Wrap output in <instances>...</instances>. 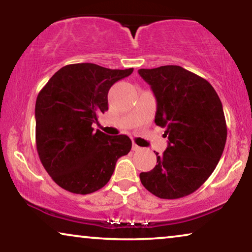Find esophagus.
Masks as SVG:
<instances>
[{
    "label": "esophagus",
    "instance_id": "34e87169",
    "mask_svg": "<svg viewBox=\"0 0 252 252\" xmlns=\"http://www.w3.org/2000/svg\"><path fill=\"white\" fill-rule=\"evenodd\" d=\"M132 149H133V151H140L141 149H142V148L139 147V146H137V144H135V143H133Z\"/></svg>",
    "mask_w": 252,
    "mask_h": 252
}]
</instances>
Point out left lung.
<instances>
[{
    "label": "left lung",
    "mask_w": 252,
    "mask_h": 252,
    "mask_svg": "<svg viewBox=\"0 0 252 252\" xmlns=\"http://www.w3.org/2000/svg\"><path fill=\"white\" fill-rule=\"evenodd\" d=\"M139 74L157 99L155 123L164 127L168 146L149 172L144 188L159 198L175 199L197 190L215 171L227 139L218 94L204 78L178 66L141 68Z\"/></svg>",
    "instance_id": "left-lung-1"
}]
</instances>
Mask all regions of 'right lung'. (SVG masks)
Listing matches in <instances>:
<instances>
[{
	"instance_id": "right-lung-1",
	"label": "right lung",
	"mask_w": 252,
	"mask_h": 252,
	"mask_svg": "<svg viewBox=\"0 0 252 252\" xmlns=\"http://www.w3.org/2000/svg\"><path fill=\"white\" fill-rule=\"evenodd\" d=\"M133 68L110 70L93 63L58 70L35 103V142L48 174L65 190L92 194L108 184L118 158L132 149L127 135L94 132L99 113L108 111V93Z\"/></svg>"
}]
</instances>
